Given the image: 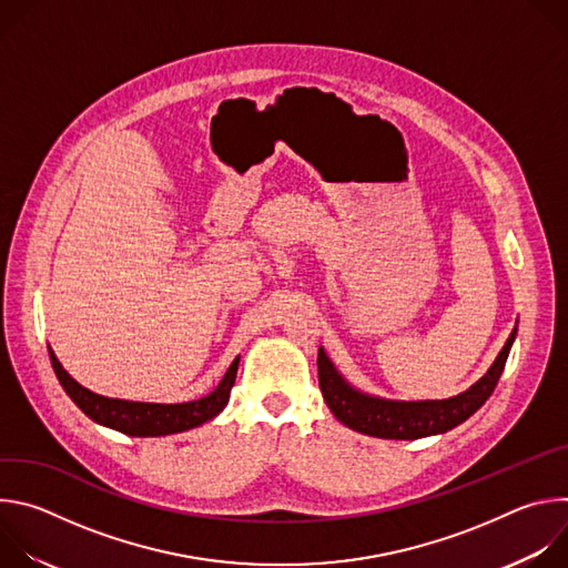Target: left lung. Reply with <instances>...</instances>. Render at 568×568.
I'll return each mask as SVG.
<instances>
[{"mask_svg":"<svg viewBox=\"0 0 568 568\" xmlns=\"http://www.w3.org/2000/svg\"><path fill=\"white\" fill-rule=\"evenodd\" d=\"M517 326L510 333L506 346L497 355L490 371L485 373L476 384L449 399H420V402H399L366 395L353 388L339 371L328 359L326 351L318 348V388L323 399L346 427L388 440H416L434 434H445L456 425L465 423L474 412H478L488 399L504 373L508 353L513 348Z\"/></svg>","mask_w":568,"mask_h":568,"instance_id":"obj_1","label":"left lung"}]
</instances>
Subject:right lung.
Returning <instances> with one entry per match:
<instances>
[{"label":"right lung","instance_id":"add662e5","mask_svg":"<svg viewBox=\"0 0 568 568\" xmlns=\"http://www.w3.org/2000/svg\"><path fill=\"white\" fill-rule=\"evenodd\" d=\"M49 357H51V366L55 371L58 382L62 384L64 393L73 399V404L80 412L103 427L116 429L128 436H139V438L189 432L215 418L226 407L229 393L235 382V373L240 364V357H235L229 371L224 373L222 382L217 384V388H213L209 395L200 399L182 402V404H154V402H130V399L99 395L85 386H80L62 368V364L58 362L51 348H49Z\"/></svg>","mask_w":568,"mask_h":568}]
</instances>
